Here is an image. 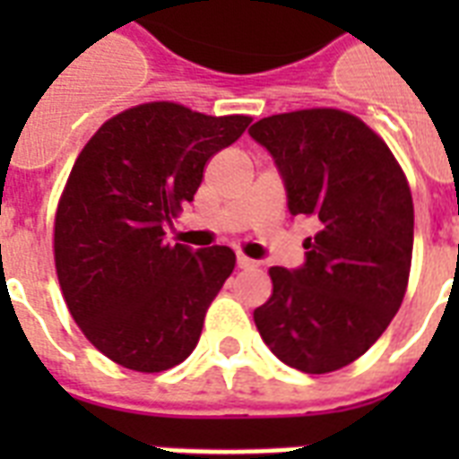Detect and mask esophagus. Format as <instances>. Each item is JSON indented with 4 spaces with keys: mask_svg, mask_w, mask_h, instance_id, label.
I'll return each mask as SVG.
<instances>
[{
    "mask_svg": "<svg viewBox=\"0 0 459 459\" xmlns=\"http://www.w3.org/2000/svg\"><path fill=\"white\" fill-rule=\"evenodd\" d=\"M238 266H240V269H252V266H257V262L250 257H245V255H238Z\"/></svg>",
    "mask_w": 459,
    "mask_h": 459,
    "instance_id": "34e87169",
    "label": "esophagus"
}]
</instances>
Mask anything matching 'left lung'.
<instances>
[{
	"label": "left lung",
	"instance_id": "obj_1",
	"mask_svg": "<svg viewBox=\"0 0 459 459\" xmlns=\"http://www.w3.org/2000/svg\"><path fill=\"white\" fill-rule=\"evenodd\" d=\"M250 135L276 159L290 214L319 219L307 262L272 266L255 324L273 355L305 374L342 369L378 341L412 266L410 183L381 135L341 109L273 114Z\"/></svg>",
	"mask_w": 459,
	"mask_h": 459
}]
</instances>
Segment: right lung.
<instances>
[{"label":"right lung","mask_w":459,"mask_h":459,"mask_svg":"<svg viewBox=\"0 0 459 459\" xmlns=\"http://www.w3.org/2000/svg\"><path fill=\"white\" fill-rule=\"evenodd\" d=\"M250 121L145 102L104 121L75 159L54 216V264L68 312L111 362L166 371L200 341L236 252L169 245L164 226Z\"/></svg>","instance_id":"right-lung-1"}]
</instances>
